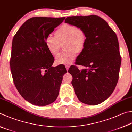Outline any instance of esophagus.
I'll return each instance as SVG.
<instances>
[{"label": "esophagus", "mask_w": 132, "mask_h": 132, "mask_svg": "<svg viewBox=\"0 0 132 132\" xmlns=\"http://www.w3.org/2000/svg\"><path fill=\"white\" fill-rule=\"evenodd\" d=\"M65 68H66L67 71H68V69H69V65H65Z\"/></svg>", "instance_id": "1"}]
</instances>
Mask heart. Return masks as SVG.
Returning a JSON list of instances; mask_svg holds the SVG:
<instances>
[{
    "label": "heart",
    "mask_w": 132,
    "mask_h": 132,
    "mask_svg": "<svg viewBox=\"0 0 132 132\" xmlns=\"http://www.w3.org/2000/svg\"><path fill=\"white\" fill-rule=\"evenodd\" d=\"M55 37L49 35L45 38L47 49L53 55H56L64 45L65 51L56 57L58 64H69L75 59L77 53H80L86 42L85 31L81 27L72 24L64 23L59 26L54 33Z\"/></svg>",
    "instance_id": "obj_1"
}]
</instances>
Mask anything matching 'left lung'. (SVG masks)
<instances>
[{
    "label": "left lung",
    "instance_id": "1",
    "mask_svg": "<svg viewBox=\"0 0 132 132\" xmlns=\"http://www.w3.org/2000/svg\"><path fill=\"white\" fill-rule=\"evenodd\" d=\"M65 22L81 27L86 35L75 62L86 68L80 71L72 65L68 70L75 93L81 102L98 105L111 95L118 80L121 57L117 36L105 20L94 15L68 16Z\"/></svg>",
    "mask_w": 132,
    "mask_h": 132
}]
</instances>
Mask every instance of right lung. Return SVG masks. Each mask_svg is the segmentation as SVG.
I'll return each mask as SVG.
<instances>
[{"label":"right lung","mask_w":132,"mask_h":132,"mask_svg":"<svg viewBox=\"0 0 132 132\" xmlns=\"http://www.w3.org/2000/svg\"><path fill=\"white\" fill-rule=\"evenodd\" d=\"M65 17H33L20 27L12 39L10 65L15 86L23 98L44 106L56 101L65 66L52 67L54 57L45 45L46 37Z\"/></svg>","instance_id":"right-lung-1"}]
</instances>
